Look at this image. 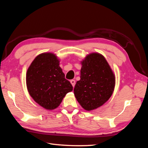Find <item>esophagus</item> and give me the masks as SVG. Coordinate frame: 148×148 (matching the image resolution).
I'll return each instance as SVG.
<instances>
[{"label": "esophagus", "instance_id": "esophagus-1", "mask_svg": "<svg viewBox=\"0 0 148 148\" xmlns=\"http://www.w3.org/2000/svg\"><path fill=\"white\" fill-rule=\"evenodd\" d=\"M70 83H71V85H72V86H73V87H74V86H75V80H74V79H71V81H70Z\"/></svg>", "mask_w": 148, "mask_h": 148}]
</instances>
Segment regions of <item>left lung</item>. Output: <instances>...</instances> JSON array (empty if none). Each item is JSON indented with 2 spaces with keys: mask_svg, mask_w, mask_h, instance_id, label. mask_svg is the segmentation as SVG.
I'll use <instances>...</instances> for the list:
<instances>
[{
  "mask_svg": "<svg viewBox=\"0 0 148 148\" xmlns=\"http://www.w3.org/2000/svg\"><path fill=\"white\" fill-rule=\"evenodd\" d=\"M81 64L80 79L75 84L74 95L83 108L90 111L109 99L114 90L115 77L101 53H89Z\"/></svg>",
  "mask_w": 148,
  "mask_h": 148,
  "instance_id": "obj_1",
  "label": "left lung"
}]
</instances>
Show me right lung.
I'll return each instance as SVG.
<instances>
[{
    "label": "right lung",
    "instance_id": "add662e5",
    "mask_svg": "<svg viewBox=\"0 0 148 148\" xmlns=\"http://www.w3.org/2000/svg\"><path fill=\"white\" fill-rule=\"evenodd\" d=\"M59 59L53 53L45 52L36 57L26 75V86L33 100L46 110L59 106L73 86L65 78Z\"/></svg>",
    "mask_w": 148,
    "mask_h": 148
}]
</instances>
